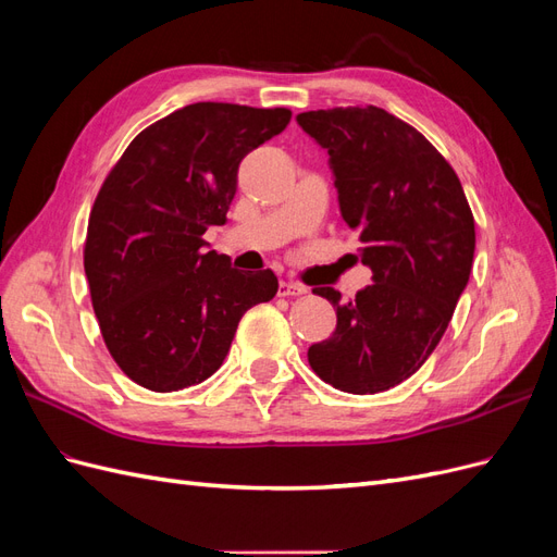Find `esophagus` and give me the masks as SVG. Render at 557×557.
<instances>
[{"label":"esophagus","mask_w":557,"mask_h":557,"mask_svg":"<svg viewBox=\"0 0 557 557\" xmlns=\"http://www.w3.org/2000/svg\"><path fill=\"white\" fill-rule=\"evenodd\" d=\"M278 295L281 297H299V295H307V288L301 283H295V281H281Z\"/></svg>","instance_id":"obj_1"}]
</instances>
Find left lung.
Here are the masks:
<instances>
[{
	"mask_svg": "<svg viewBox=\"0 0 557 557\" xmlns=\"http://www.w3.org/2000/svg\"><path fill=\"white\" fill-rule=\"evenodd\" d=\"M297 123L327 150L342 215L374 281L348 301L313 288L336 309V330L309 348V364L336 391L383 393L442 342L474 262V215L453 166L393 113L336 107Z\"/></svg>",
	"mask_w": 557,
	"mask_h": 557,
	"instance_id": "1",
	"label": "left lung"
}]
</instances>
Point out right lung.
<instances>
[{
    "instance_id": "add662e5",
    "label": "right lung",
    "mask_w": 557,
    "mask_h": 557,
    "mask_svg": "<svg viewBox=\"0 0 557 557\" xmlns=\"http://www.w3.org/2000/svg\"><path fill=\"white\" fill-rule=\"evenodd\" d=\"M290 115L183 107L139 132L99 188L83 267L104 344L134 383L174 393L207 381L242 315L276 295L272 269L244 274L201 234L225 225L242 160Z\"/></svg>"
}]
</instances>
